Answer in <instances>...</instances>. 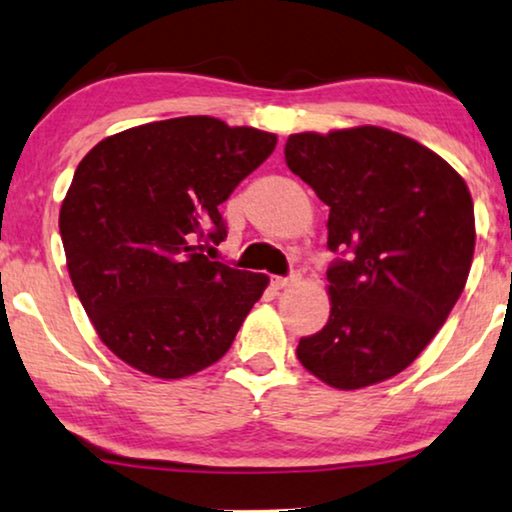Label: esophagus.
Here are the masks:
<instances>
[{
    "label": "esophagus",
    "mask_w": 512,
    "mask_h": 512,
    "mask_svg": "<svg viewBox=\"0 0 512 512\" xmlns=\"http://www.w3.org/2000/svg\"><path fill=\"white\" fill-rule=\"evenodd\" d=\"M298 282H300V275H296V272L289 277H272V286H275V289H286V286H293Z\"/></svg>",
    "instance_id": "34e87169"
}]
</instances>
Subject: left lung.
<instances>
[{
    "label": "left lung",
    "instance_id": "8db88e82",
    "mask_svg": "<svg viewBox=\"0 0 512 512\" xmlns=\"http://www.w3.org/2000/svg\"><path fill=\"white\" fill-rule=\"evenodd\" d=\"M286 165L328 214L331 317L300 338L298 361L335 389L384 382L410 366L450 317L475 249L466 181L438 153L377 125L298 132Z\"/></svg>",
    "mask_w": 512,
    "mask_h": 512
}]
</instances>
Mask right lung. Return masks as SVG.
<instances>
[{"instance_id":"1","label":"right lung","mask_w":512,"mask_h":512,"mask_svg":"<svg viewBox=\"0 0 512 512\" xmlns=\"http://www.w3.org/2000/svg\"><path fill=\"white\" fill-rule=\"evenodd\" d=\"M277 135L181 116L123 130L76 167L60 207L67 270L97 335L128 366L179 380L233 345L270 279L209 261L221 202Z\"/></svg>"}]
</instances>
